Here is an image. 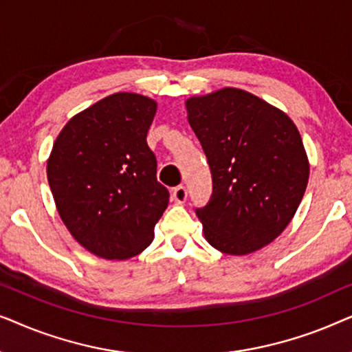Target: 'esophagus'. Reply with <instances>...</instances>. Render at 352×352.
Instances as JSON below:
<instances>
[{
  "label": "esophagus",
  "mask_w": 352,
  "mask_h": 352,
  "mask_svg": "<svg viewBox=\"0 0 352 352\" xmlns=\"http://www.w3.org/2000/svg\"><path fill=\"white\" fill-rule=\"evenodd\" d=\"M173 199H175L176 204H184L187 199V190L184 186H177L173 189Z\"/></svg>",
  "instance_id": "esophagus-1"
}]
</instances>
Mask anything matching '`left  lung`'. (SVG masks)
<instances>
[{
	"instance_id": "left-lung-1",
	"label": "left lung",
	"mask_w": 352,
	"mask_h": 352,
	"mask_svg": "<svg viewBox=\"0 0 352 352\" xmlns=\"http://www.w3.org/2000/svg\"><path fill=\"white\" fill-rule=\"evenodd\" d=\"M186 109L213 173V200L197 210L206 242L232 256L258 252L290 224L309 179L296 124L230 86L190 96Z\"/></svg>"
}]
</instances>
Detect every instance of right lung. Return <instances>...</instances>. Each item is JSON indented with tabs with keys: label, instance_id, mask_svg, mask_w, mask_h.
I'll use <instances>...</instances> for the list:
<instances>
[{
	"label": "right lung",
	"instance_id": "1",
	"mask_svg": "<svg viewBox=\"0 0 352 352\" xmlns=\"http://www.w3.org/2000/svg\"><path fill=\"white\" fill-rule=\"evenodd\" d=\"M157 100L115 93L74 115L47 158V182L62 223L96 256L142 253L170 194L157 181L147 131Z\"/></svg>",
	"mask_w": 352,
	"mask_h": 352
}]
</instances>
